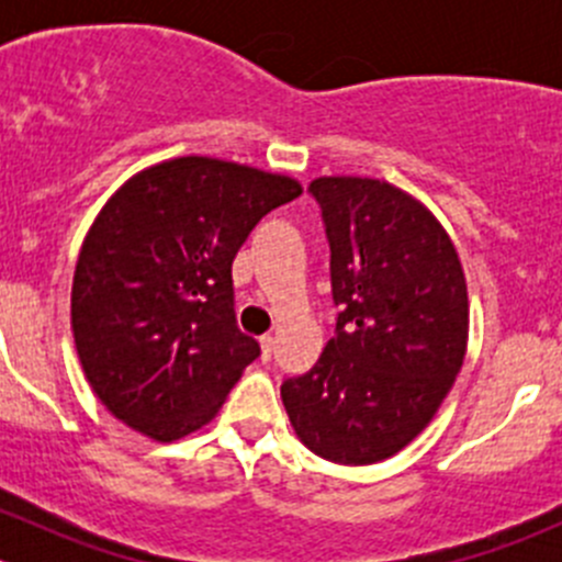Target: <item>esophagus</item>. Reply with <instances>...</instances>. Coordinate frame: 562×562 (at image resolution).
<instances>
[{
    "instance_id": "34e87169",
    "label": "esophagus",
    "mask_w": 562,
    "mask_h": 562,
    "mask_svg": "<svg viewBox=\"0 0 562 562\" xmlns=\"http://www.w3.org/2000/svg\"><path fill=\"white\" fill-rule=\"evenodd\" d=\"M271 350H274V337H271V334H263V337H260V356H263V361L271 359Z\"/></svg>"
}]
</instances>
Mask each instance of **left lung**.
Masks as SVG:
<instances>
[{
	"label": "left lung",
	"mask_w": 562,
	"mask_h": 562,
	"mask_svg": "<svg viewBox=\"0 0 562 562\" xmlns=\"http://www.w3.org/2000/svg\"><path fill=\"white\" fill-rule=\"evenodd\" d=\"M331 249L334 337L307 375L282 383L299 440L339 464L405 449L438 413L468 350V282L451 236L400 187L321 176Z\"/></svg>",
	"instance_id": "8db88e82"
}]
</instances>
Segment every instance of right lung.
<instances>
[{"instance_id":"1","label":"right lung","mask_w":562,"mask_h":562,"mask_svg":"<svg viewBox=\"0 0 562 562\" xmlns=\"http://www.w3.org/2000/svg\"><path fill=\"white\" fill-rule=\"evenodd\" d=\"M299 195L291 176L190 155L108 198L78 252L70 323L119 422L171 443L217 416L260 353L236 326L231 263L260 217Z\"/></svg>"}]
</instances>
